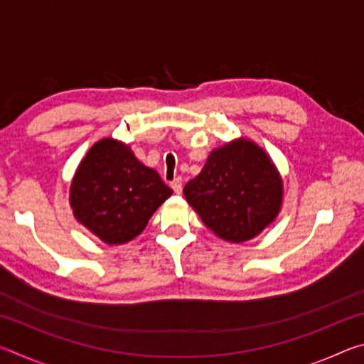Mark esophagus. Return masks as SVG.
I'll return each mask as SVG.
<instances>
[{
    "label": "esophagus",
    "mask_w": 364,
    "mask_h": 364,
    "mask_svg": "<svg viewBox=\"0 0 364 364\" xmlns=\"http://www.w3.org/2000/svg\"><path fill=\"white\" fill-rule=\"evenodd\" d=\"M170 186H171V189L175 191L176 194H180V193H181V189H183V181H181V178H175V180L170 183Z\"/></svg>",
    "instance_id": "1"
}]
</instances>
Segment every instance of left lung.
I'll list each match as a JSON object with an SVG mask.
<instances>
[{"label": "left lung", "mask_w": 364, "mask_h": 364, "mask_svg": "<svg viewBox=\"0 0 364 364\" xmlns=\"http://www.w3.org/2000/svg\"><path fill=\"white\" fill-rule=\"evenodd\" d=\"M204 225L231 242H244L276 218L282 181L267 154L239 139L215 149L183 189Z\"/></svg>", "instance_id": "8db88e82"}]
</instances>
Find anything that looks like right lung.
Here are the masks:
<instances>
[{"label": "right lung", "mask_w": 364, "mask_h": 364, "mask_svg": "<svg viewBox=\"0 0 364 364\" xmlns=\"http://www.w3.org/2000/svg\"><path fill=\"white\" fill-rule=\"evenodd\" d=\"M171 193L130 147L102 139L91 147L73 176L70 205L80 223L112 245L136 237Z\"/></svg>", "instance_id": "add662e5"}]
</instances>
